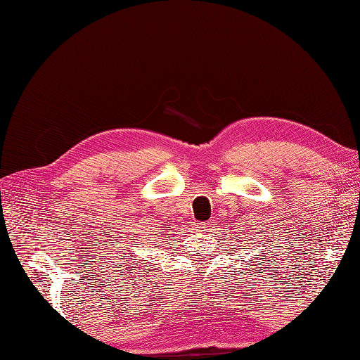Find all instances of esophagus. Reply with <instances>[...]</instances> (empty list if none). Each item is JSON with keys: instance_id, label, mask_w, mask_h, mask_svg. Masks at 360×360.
<instances>
[{"instance_id": "1", "label": "esophagus", "mask_w": 360, "mask_h": 360, "mask_svg": "<svg viewBox=\"0 0 360 360\" xmlns=\"http://www.w3.org/2000/svg\"><path fill=\"white\" fill-rule=\"evenodd\" d=\"M209 226H210V222H200V224H198L200 231H205V230H209Z\"/></svg>"}]
</instances>
